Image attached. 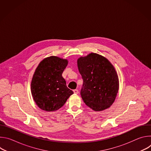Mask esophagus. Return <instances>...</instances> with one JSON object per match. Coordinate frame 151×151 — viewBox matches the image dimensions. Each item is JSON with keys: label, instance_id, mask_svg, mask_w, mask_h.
<instances>
[{"label": "esophagus", "instance_id": "34e87169", "mask_svg": "<svg viewBox=\"0 0 151 151\" xmlns=\"http://www.w3.org/2000/svg\"><path fill=\"white\" fill-rule=\"evenodd\" d=\"M73 92H74L75 94H77L78 93V90H73Z\"/></svg>", "mask_w": 151, "mask_h": 151}]
</instances>
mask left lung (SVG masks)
I'll list each match as a JSON object with an SVG mask.
<instances>
[{"mask_svg": "<svg viewBox=\"0 0 151 151\" xmlns=\"http://www.w3.org/2000/svg\"><path fill=\"white\" fill-rule=\"evenodd\" d=\"M83 79L81 97L94 111H104L114 103L119 90V79L112 64L106 57L91 52L77 60Z\"/></svg>", "mask_w": 151, "mask_h": 151, "instance_id": "8db88e82", "label": "left lung"}]
</instances>
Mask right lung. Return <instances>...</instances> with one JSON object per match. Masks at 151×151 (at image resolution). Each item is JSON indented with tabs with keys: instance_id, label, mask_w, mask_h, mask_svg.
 <instances>
[{
	"instance_id": "right-lung-1",
	"label": "right lung",
	"mask_w": 151,
	"mask_h": 151,
	"mask_svg": "<svg viewBox=\"0 0 151 151\" xmlns=\"http://www.w3.org/2000/svg\"><path fill=\"white\" fill-rule=\"evenodd\" d=\"M68 64L67 59L50 56L38 64L32 79L31 92L40 109L46 112L57 111L73 94L62 76Z\"/></svg>"
}]
</instances>
